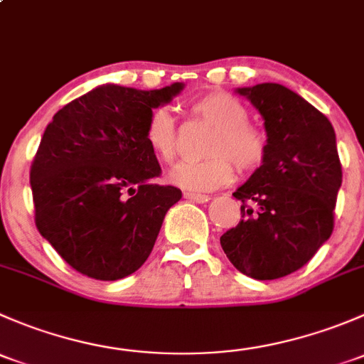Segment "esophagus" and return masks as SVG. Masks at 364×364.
Wrapping results in <instances>:
<instances>
[{"mask_svg":"<svg viewBox=\"0 0 364 364\" xmlns=\"http://www.w3.org/2000/svg\"><path fill=\"white\" fill-rule=\"evenodd\" d=\"M183 197L188 200H193V203H208L209 196H204V193H192V192H185Z\"/></svg>","mask_w":364,"mask_h":364,"instance_id":"34e87169","label":"esophagus"}]
</instances>
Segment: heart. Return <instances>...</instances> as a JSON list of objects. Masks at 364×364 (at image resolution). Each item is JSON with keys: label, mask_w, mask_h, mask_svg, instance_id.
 <instances>
[{"label": "heart", "mask_w": 364, "mask_h": 364, "mask_svg": "<svg viewBox=\"0 0 364 364\" xmlns=\"http://www.w3.org/2000/svg\"><path fill=\"white\" fill-rule=\"evenodd\" d=\"M190 111L215 127L204 146L208 159L183 161L171 172L172 185L188 192H209L232 181L234 166L240 172H252L267 155V135L248 121V109L229 91L215 90L200 95L190 104ZM146 144L156 159L172 164L178 155V127L168 109L149 112L144 127Z\"/></svg>", "instance_id": "b5f03b06"}]
</instances>
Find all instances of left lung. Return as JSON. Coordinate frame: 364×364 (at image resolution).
<instances>
[{"mask_svg":"<svg viewBox=\"0 0 364 364\" xmlns=\"http://www.w3.org/2000/svg\"><path fill=\"white\" fill-rule=\"evenodd\" d=\"M264 117L267 155L245 185L241 220L220 237L227 259L255 280H274L303 267L329 240L341 186L333 124L289 87H240Z\"/></svg>","mask_w":364,"mask_h":364,"instance_id":"1","label":"left lung"}]
</instances>
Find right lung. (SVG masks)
I'll return each mask as SVG.
<instances>
[{
    "mask_svg": "<svg viewBox=\"0 0 364 364\" xmlns=\"http://www.w3.org/2000/svg\"><path fill=\"white\" fill-rule=\"evenodd\" d=\"M183 90L105 84L54 114L29 171L35 225L84 277L119 280L153 250L181 190L156 185L161 168L144 139L149 112Z\"/></svg>",
    "mask_w": 364,
    "mask_h": 364,
    "instance_id": "1",
    "label": "right lung"
}]
</instances>
